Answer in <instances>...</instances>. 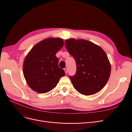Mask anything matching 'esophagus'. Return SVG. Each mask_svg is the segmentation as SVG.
I'll return each instance as SVG.
<instances>
[{"instance_id":"34e87169","label":"esophagus","mask_w":132,"mask_h":132,"mask_svg":"<svg viewBox=\"0 0 132 132\" xmlns=\"http://www.w3.org/2000/svg\"><path fill=\"white\" fill-rule=\"evenodd\" d=\"M64 71H65V73L67 74V71H68L67 69V68H64Z\"/></svg>"}]
</instances>
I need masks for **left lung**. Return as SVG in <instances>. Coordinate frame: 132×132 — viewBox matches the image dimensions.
<instances>
[{"mask_svg": "<svg viewBox=\"0 0 132 132\" xmlns=\"http://www.w3.org/2000/svg\"><path fill=\"white\" fill-rule=\"evenodd\" d=\"M65 45L77 64L76 74L69 77L74 89L84 95H94L101 90L111 71L105 52L99 46L82 39H66Z\"/></svg>", "mask_w": 132, "mask_h": 132, "instance_id": "8db88e82", "label": "left lung"}]
</instances>
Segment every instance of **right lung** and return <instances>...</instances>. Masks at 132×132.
I'll list each match as a JSON object with an SVG mask.
<instances>
[{"mask_svg":"<svg viewBox=\"0 0 132 132\" xmlns=\"http://www.w3.org/2000/svg\"><path fill=\"white\" fill-rule=\"evenodd\" d=\"M63 45L61 38H47L37 43L28 53L23 63V74L32 90L40 94L48 93L65 75L55 56Z\"/></svg>","mask_w":132,"mask_h":132,"instance_id":"1","label":"right lung"}]
</instances>
